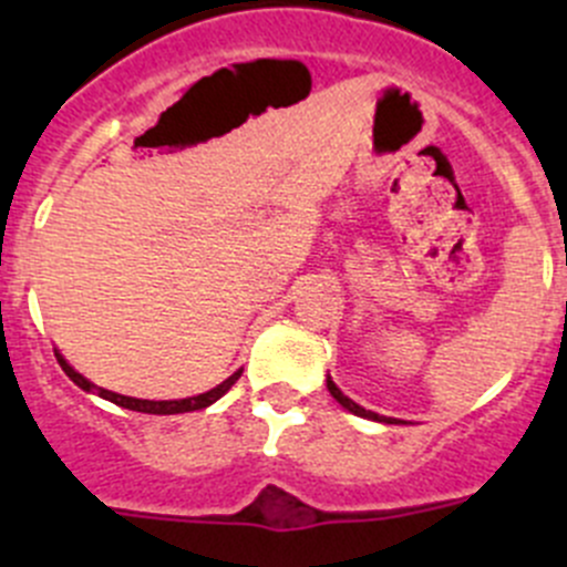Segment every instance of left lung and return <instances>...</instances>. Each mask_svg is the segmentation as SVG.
<instances>
[{
    "label": "left lung",
    "instance_id": "obj_1",
    "mask_svg": "<svg viewBox=\"0 0 567 567\" xmlns=\"http://www.w3.org/2000/svg\"><path fill=\"white\" fill-rule=\"evenodd\" d=\"M326 386H329V392H331V398L337 400V403L342 405V409H348L351 411V414H357V416H364V420H373V422H398V420H392V416H381V414H375V411H368V409H362V405L359 403H353L351 398H348V394H342L340 390H337V384L331 379H326Z\"/></svg>",
    "mask_w": 567,
    "mask_h": 567
}]
</instances>
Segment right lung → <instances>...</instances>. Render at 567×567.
I'll use <instances>...</instances> for the list:
<instances>
[{
  "label": "right lung",
  "mask_w": 567,
  "mask_h": 567,
  "mask_svg": "<svg viewBox=\"0 0 567 567\" xmlns=\"http://www.w3.org/2000/svg\"><path fill=\"white\" fill-rule=\"evenodd\" d=\"M56 362H60V368L65 370L68 379H71L76 386H82L84 392H95V394H99V398L109 400V403L123 405V409H131V411H142V414H183V411L208 409V405L216 403V400H219L221 394L230 390V386L236 384V381L241 379V373H244V370H236V373H233L230 379L221 381L219 386H214V390H210V392L194 394V398H183V400H140V398H125V394L109 392V390H104V386H95L93 381H87L82 373H76V370H73L71 364H68L65 359H62V353H56Z\"/></svg>",
  "instance_id": "add662e5"
}]
</instances>
